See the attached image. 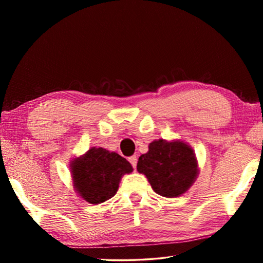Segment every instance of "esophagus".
Returning a JSON list of instances; mask_svg holds the SVG:
<instances>
[{"mask_svg":"<svg viewBox=\"0 0 263 263\" xmlns=\"http://www.w3.org/2000/svg\"><path fill=\"white\" fill-rule=\"evenodd\" d=\"M128 161H130V163L132 164L133 168L137 167V162H138V158L136 157V155H133V157H130L128 158Z\"/></svg>","mask_w":263,"mask_h":263,"instance_id":"34e87169","label":"esophagus"}]
</instances>
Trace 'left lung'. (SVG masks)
<instances>
[{
	"mask_svg": "<svg viewBox=\"0 0 263 263\" xmlns=\"http://www.w3.org/2000/svg\"><path fill=\"white\" fill-rule=\"evenodd\" d=\"M137 171L144 174L160 196L179 197L188 191L198 176V162L190 145L182 140L158 139L141 154Z\"/></svg>",
	"mask_w": 263,
	"mask_h": 263,
	"instance_id": "1",
	"label": "left lung"
}]
</instances>
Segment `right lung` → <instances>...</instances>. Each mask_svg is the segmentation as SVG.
I'll return each mask as SVG.
<instances>
[{"instance_id": "right-lung-1", "label": "right lung", "mask_w": 263, "mask_h": 263, "mask_svg": "<svg viewBox=\"0 0 263 263\" xmlns=\"http://www.w3.org/2000/svg\"><path fill=\"white\" fill-rule=\"evenodd\" d=\"M69 169L74 190L90 204L103 203L114 197L122 177L133 171L125 158L102 147H91L74 158Z\"/></svg>"}]
</instances>
